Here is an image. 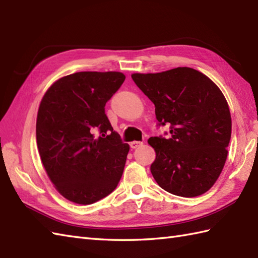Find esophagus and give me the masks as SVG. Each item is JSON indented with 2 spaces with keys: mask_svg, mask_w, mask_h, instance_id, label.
I'll return each mask as SVG.
<instances>
[{
  "mask_svg": "<svg viewBox=\"0 0 258 258\" xmlns=\"http://www.w3.org/2000/svg\"><path fill=\"white\" fill-rule=\"evenodd\" d=\"M142 144V142H138V141H134V142H131L130 143V146L132 147V149H136V147H139V146H141Z\"/></svg>",
  "mask_w": 258,
  "mask_h": 258,
  "instance_id": "esophagus-1",
  "label": "esophagus"
}]
</instances>
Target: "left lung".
Segmentation results:
<instances>
[{
  "mask_svg": "<svg viewBox=\"0 0 258 258\" xmlns=\"http://www.w3.org/2000/svg\"><path fill=\"white\" fill-rule=\"evenodd\" d=\"M155 105L157 126L168 136H152L156 158L151 172L163 189L182 197L204 194L216 182L227 157L232 118L216 84L190 68L132 74Z\"/></svg>",
  "mask_w": 258,
  "mask_h": 258,
  "instance_id": "8db88e82",
  "label": "left lung"
}]
</instances>
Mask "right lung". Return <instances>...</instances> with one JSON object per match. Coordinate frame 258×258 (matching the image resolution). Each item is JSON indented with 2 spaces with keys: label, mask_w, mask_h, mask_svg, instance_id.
I'll list each match as a JSON object with an SVG mask.
<instances>
[{
  "label": "right lung",
  "mask_w": 258,
  "mask_h": 258,
  "mask_svg": "<svg viewBox=\"0 0 258 258\" xmlns=\"http://www.w3.org/2000/svg\"><path fill=\"white\" fill-rule=\"evenodd\" d=\"M119 72H79L43 96L36 142L43 165L65 199L89 205L111 194L124 171L128 144L113 131L105 104L123 84Z\"/></svg>",
  "instance_id": "1"
}]
</instances>
